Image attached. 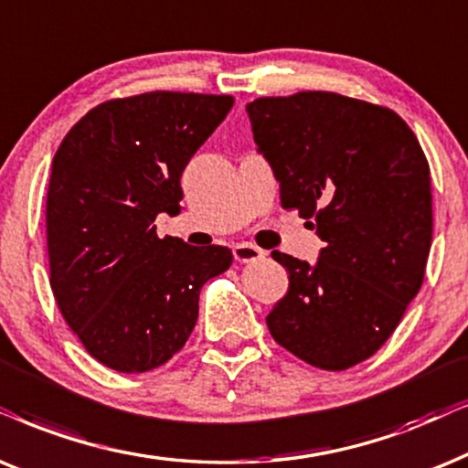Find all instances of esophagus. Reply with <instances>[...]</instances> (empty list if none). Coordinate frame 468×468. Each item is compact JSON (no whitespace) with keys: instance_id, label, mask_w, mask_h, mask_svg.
I'll list each match as a JSON object with an SVG mask.
<instances>
[{"instance_id":"obj_1","label":"esophagus","mask_w":468,"mask_h":468,"mask_svg":"<svg viewBox=\"0 0 468 468\" xmlns=\"http://www.w3.org/2000/svg\"><path fill=\"white\" fill-rule=\"evenodd\" d=\"M234 253V260L239 264H247V262H256V260H262L264 258V251L262 249L249 245V242H242V245H236L232 249Z\"/></svg>"}]
</instances>
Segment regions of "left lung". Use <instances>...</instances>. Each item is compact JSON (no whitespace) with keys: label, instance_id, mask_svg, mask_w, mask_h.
I'll return each mask as SVG.
<instances>
[{"label":"left lung","instance_id":"1","mask_svg":"<svg viewBox=\"0 0 468 468\" xmlns=\"http://www.w3.org/2000/svg\"><path fill=\"white\" fill-rule=\"evenodd\" d=\"M247 113L282 206L324 242L315 266L272 251L290 290L266 324L294 356L342 372L391 337L426 277L428 159L393 109L344 94L266 96Z\"/></svg>","mask_w":468,"mask_h":468}]
</instances>
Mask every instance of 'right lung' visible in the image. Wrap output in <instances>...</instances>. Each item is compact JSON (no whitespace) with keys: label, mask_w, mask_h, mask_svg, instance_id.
<instances>
[{"label":"right lung","mask_w":468,"mask_h":468,"mask_svg":"<svg viewBox=\"0 0 468 468\" xmlns=\"http://www.w3.org/2000/svg\"><path fill=\"white\" fill-rule=\"evenodd\" d=\"M232 105L163 90L105 101L53 156L48 282L83 348L115 372L172 359L197 323L199 290L232 266L228 247L161 239L154 226L180 212V176Z\"/></svg>","instance_id":"add662e5"}]
</instances>
